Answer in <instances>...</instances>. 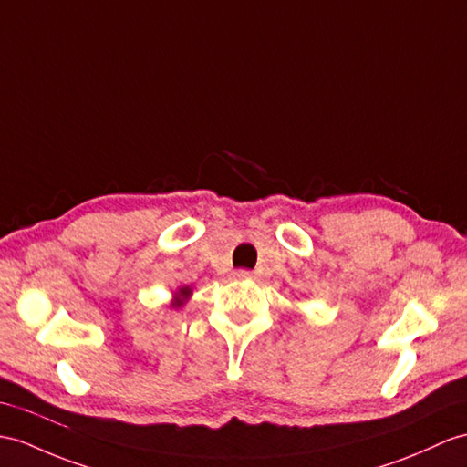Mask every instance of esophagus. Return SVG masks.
<instances>
[{
  "label": "esophagus",
  "mask_w": 467,
  "mask_h": 467,
  "mask_svg": "<svg viewBox=\"0 0 467 467\" xmlns=\"http://www.w3.org/2000/svg\"><path fill=\"white\" fill-rule=\"evenodd\" d=\"M234 277L235 279H254V271H247V269H237L234 271Z\"/></svg>",
  "instance_id": "1"
}]
</instances>
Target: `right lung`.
Here are the masks:
<instances>
[{
    "label": "right lung",
    "mask_w": 467,
    "mask_h": 467,
    "mask_svg": "<svg viewBox=\"0 0 467 467\" xmlns=\"http://www.w3.org/2000/svg\"><path fill=\"white\" fill-rule=\"evenodd\" d=\"M188 293H190L188 289H180V295H188ZM182 301H184V299H178L174 305H176V306H180V305H182Z\"/></svg>",
    "instance_id": "right-lung-1"
}]
</instances>
